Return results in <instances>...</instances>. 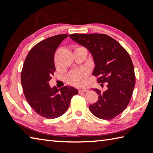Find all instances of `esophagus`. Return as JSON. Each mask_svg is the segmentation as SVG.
Returning <instances> with one entry per match:
<instances>
[{
    "label": "esophagus",
    "instance_id": "esophagus-1",
    "mask_svg": "<svg viewBox=\"0 0 153 153\" xmlns=\"http://www.w3.org/2000/svg\"><path fill=\"white\" fill-rule=\"evenodd\" d=\"M78 91H79V93L86 92L88 91V89H87V88H79Z\"/></svg>",
    "mask_w": 153,
    "mask_h": 153
}]
</instances>
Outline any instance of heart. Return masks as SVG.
Returning a JSON list of instances; mask_svg holds the SVG:
<instances>
[{
  "instance_id": "1",
  "label": "heart",
  "mask_w": 153,
  "mask_h": 153,
  "mask_svg": "<svg viewBox=\"0 0 153 153\" xmlns=\"http://www.w3.org/2000/svg\"><path fill=\"white\" fill-rule=\"evenodd\" d=\"M89 72L86 69L72 70L67 75L65 80L67 84L76 87H81L85 85Z\"/></svg>"
}]
</instances>
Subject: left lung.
Here are the masks:
<instances>
[{"label":"left lung","mask_w":153,"mask_h":153,"mask_svg":"<svg viewBox=\"0 0 153 153\" xmlns=\"http://www.w3.org/2000/svg\"><path fill=\"white\" fill-rule=\"evenodd\" d=\"M69 37L88 49L95 63L92 75L98 83H107L105 91L94 90L98 100L89 106L90 111L102 120H112L128 107L135 86L129 55L117 40L104 33H73Z\"/></svg>","instance_id":"1"}]
</instances>
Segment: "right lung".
Listing matches in <instances>:
<instances>
[{"mask_svg": "<svg viewBox=\"0 0 153 153\" xmlns=\"http://www.w3.org/2000/svg\"><path fill=\"white\" fill-rule=\"evenodd\" d=\"M68 34H59L44 40L32 47L25 59L21 82L28 104L40 116L55 119L69 108L78 90L72 86L51 88L48 82L56 71L54 57L56 48Z\"/></svg>", "mask_w": 153, "mask_h": 153, "instance_id": "right-lung-1", "label": "right lung"}]
</instances>
